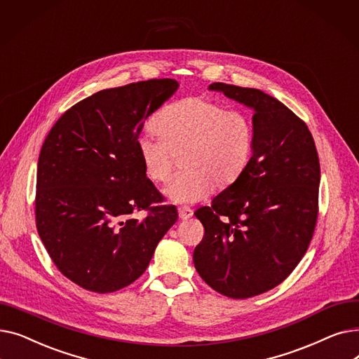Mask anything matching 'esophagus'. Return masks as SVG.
<instances>
[{
  "mask_svg": "<svg viewBox=\"0 0 359 359\" xmlns=\"http://www.w3.org/2000/svg\"><path fill=\"white\" fill-rule=\"evenodd\" d=\"M194 215V211L191 208H186V206H183V208H179V218L180 219H189L191 217Z\"/></svg>",
  "mask_w": 359,
  "mask_h": 359,
  "instance_id": "1",
  "label": "esophagus"
}]
</instances>
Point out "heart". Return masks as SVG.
I'll list each match as a JSON object with an SVG mask.
<instances>
[{
  "label": "heart",
  "mask_w": 359,
  "mask_h": 359,
  "mask_svg": "<svg viewBox=\"0 0 359 359\" xmlns=\"http://www.w3.org/2000/svg\"><path fill=\"white\" fill-rule=\"evenodd\" d=\"M153 132L135 140L144 175L156 183L168 179L175 154L182 172L165 186L175 203H194L208 196L214 186L233 184L248 168L255 147L252 119L240 110L210 97L192 96L165 106L154 119Z\"/></svg>",
  "instance_id": "b5f03b06"
}]
</instances>
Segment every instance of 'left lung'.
Listing matches in <instances>:
<instances>
[{"instance_id": "left-lung-1", "label": "left lung", "mask_w": 359, "mask_h": 359, "mask_svg": "<svg viewBox=\"0 0 359 359\" xmlns=\"http://www.w3.org/2000/svg\"><path fill=\"white\" fill-rule=\"evenodd\" d=\"M253 110V156L244 173L195 212L205 236L194 252L201 278L230 298L279 285L306 255L318 205L320 163L307 125L257 88L208 87Z\"/></svg>"}]
</instances>
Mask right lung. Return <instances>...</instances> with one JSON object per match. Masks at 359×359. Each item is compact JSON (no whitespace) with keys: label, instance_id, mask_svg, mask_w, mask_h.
Masks as SVG:
<instances>
[{"label":"right lung","instance_id":"obj_1","mask_svg":"<svg viewBox=\"0 0 359 359\" xmlns=\"http://www.w3.org/2000/svg\"><path fill=\"white\" fill-rule=\"evenodd\" d=\"M172 79L94 93L56 121L37 161L36 227L62 275L84 290H122L148 268L177 221L144 175L135 140L177 91ZM149 209L140 222L130 215Z\"/></svg>","mask_w":359,"mask_h":359}]
</instances>
